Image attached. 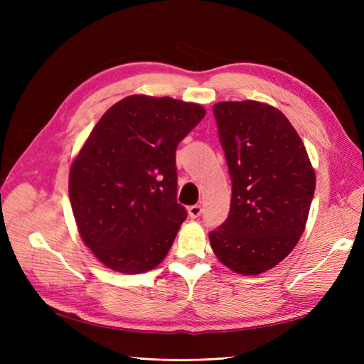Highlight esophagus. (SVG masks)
<instances>
[{
	"label": "esophagus",
	"instance_id": "1",
	"mask_svg": "<svg viewBox=\"0 0 364 364\" xmlns=\"http://www.w3.org/2000/svg\"><path fill=\"white\" fill-rule=\"evenodd\" d=\"M188 214H190L191 218L200 217V214H202V206H200V205H193V206H190V208H188Z\"/></svg>",
	"mask_w": 364,
	"mask_h": 364
}]
</instances>
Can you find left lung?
<instances>
[{"instance_id":"obj_1","label":"left lung","mask_w":364,"mask_h":364,"mask_svg":"<svg viewBox=\"0 0 364 364\" xmlns=\"http://www.w3.org/2000/svg\"><path fill=\"white\" fill-rule=\"evenodd\" d=\"M232 182L226 222L209 232L215 257L240 274L281 262L302 235L316 174L302 139L281 111L266 103L213 106Z\"/></svg>"}]
</instances>
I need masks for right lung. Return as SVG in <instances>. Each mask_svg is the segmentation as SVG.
Listing matches in <instances>:
<instances>
[{"mask_svg": "<svg viewBox=\"0 0 364 364\" xmlns=\"http://www.w3.org/2000/svg\"><path fill=\"white\" fill-rule=\"evenodd\" d=\"M206 111L170 97L130 95L92 129L70 170L79 234L106 267L136 274L167 255L186 218L176 149Z\"/></svg>", "mask_w": 364, "mask_h": 364, "instance_id": "1", "label": "right lung"}]
</instances>
